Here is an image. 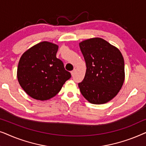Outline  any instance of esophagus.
<instances>
[{
	"label": "esophagus",
	"mask_w": 146,
	"mask_h": 146,
	"mask_svg": "<svg viewBox=\"0 0 146 146\" xmlns=\"http://www.w3.org/2000/svg\"><path fill=\"white\" fill-rule=\"evenodd\" d=\"M74 73H75V70H72V71H71V74H72V76H73L74 75Z\"/></svg>",
	"instance_id": "1"
}]
</instances>
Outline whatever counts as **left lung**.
I'll return each instance as SVG.
<instances>
[{
  "label": "left lung",
  "mask_w": 146,
  "mask_h": 146,
  "mask_svg": "<svg viewBox=\"0 0 146 146\" xmlns=\"http://www.w3.org/2000/svg\"><path fill=\"white\" fill-rule=\"evenodd\" d=\"M86 64L80 92L88 101L102 104L113 99L124 81V60L117 48L100 38H93L79 44Z\"/></svg>",
  "instance_id": "1"
}]
</instances>
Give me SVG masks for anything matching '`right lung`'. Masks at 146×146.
<instances>
[{"label": "right lung", "mask_w": 146, "mask_h": 146, "mask_svg": "<svg viewBox=\"0 0 146 146\" xmlns=\"http://www.w3.org/2000/svg\"><path fill=\"white\" fill-rule=\"evenodd\" d=\"M58 46L42 42L22 55L17 69L21 86L34 99L46 100L57 94L71 78L62 61L56 58Z\"/></svg>", "instance_id": "obj_1"}]
</instances>
